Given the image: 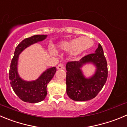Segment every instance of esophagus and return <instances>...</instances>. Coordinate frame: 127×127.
<instances>
[{
  "instance_id": "34e87169",
  "label": "esophagus",
  "mask_w": 127,
  "mask_h": 127,
  "mask_svg": "<svg viewBox=\"0 0 127 127\" xmlns=\"http://www.w3.org/2000/svg\"><path fill=\"white\" fill-rule=\"evenodd\" d=\"M58 70H62L64 69V65L63 64H60L58 65L57 67Z\"/></svg>"
}]
</instances>
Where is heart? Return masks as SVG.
<instances>
[{"instance_id": "b5f03b06", "label": "heart", "mask_w": 127, "mask_h": 127, "mask_svg": "<svg viewBox=\"0 0 127 127\" xmlns=\"http://www.w3.org/2000/svg\"><path fill=\"white\" fill-rule=\"evenodd\" d=\"M93 43L94 42L91 38L84 36L70 41H63L60 42L57 45V47L61 50L70 52L71 55L76 57L91 47ZM50 50L54 52L52 48H50Z\"/></svg>"}]
</instances>
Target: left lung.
<instances>
[{
	"label": "left lung",
	"mask_w": 127,
	"mask_h": 127,
	"mask_svg": "<svg viewBox=\"0 0 127 127\" xmlns=\"http://www.w3.org/2000/svg\"><path fill=\"white\" fill-rule=\"evenodd\" d=\"M87 63L96 67L95 74L85 78L81 68ZM67 94L75 101H87L95 98L103 88L108 77L107 63L100 43L95 53L82 57L79 61L67 62L66 65Z\"/></svg>",
	"instance_id": "obj_1"
}]
</instances>
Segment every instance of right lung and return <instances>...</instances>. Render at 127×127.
<instances>
[{
    "label": "right lung",
    "mask_w": 127,
    "mask_h": 127,
    "mask_svg": "<svg viewBox=\"0 0 127 127\" xmlns=\"http://www.w3.org/2000/svg\"><path fill=\"white\" fill-rule=\"evenodd\" d=\"M47 35H36L23 40L15 50L9 70V80L14 92L22 100L29 103H38L43 100L47 94V86L56 72V67L48 68L37 80L25 81L22 79L17 72L19 55L33 43L43 40Z\"/></svg>",
    "instance_id": "1"
}]
</instances>
